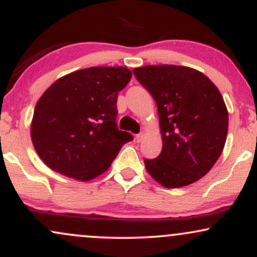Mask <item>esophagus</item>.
I'll return each instance as SVG.
<instances>
[{"mask_svg": "<svg viewBox=\"0 0 257 257\" xmlns=\"http://www.w3.org/2000/svg\"><path fill=\"white\" fill-rule=\"evenodd\" d=\"M143 138H144L143 133H140V134H137V135H135V141H137V143H140V141L143 140Z\"/></svg>", "mask_w": 257, "mask_h": 257, "instance_id": "34e87169", "label": "esophagus"}]
</instances>
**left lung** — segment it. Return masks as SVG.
<instances>
[{
	"label": "left lung",
	"instance_id": "1",
	"mask_svg": "<svg viewBox=\"0 0 257 257\" xmlns=\"http://www.w3.org/2000/svg\"><path fill=\"white\" fill-rule=\"evenodd\" d=\"M133 72L156 100L163 140L158 157L144 161L146 170L167 188L198 181L226 143L228 112L219 89L187 66L149 65Z\"/></svg>",
	"mask_w": 257,
	"mask_h": 257
}]
</instances>
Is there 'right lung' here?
<instances>
[{
    "label": "right lung",
    "instance_id": "add662e5",
    "mask_svg": "<svg viewBox=\"0 0 257 257\" xmlns=\"http://www.w3.org/2000/svg\"><path fill=\"white\" fill-rule=\"evenodd\" d=\"M132 78L126 67L78 70L55 81L37 101L31 139L51 169L89 181L105 173L133 140L116 123L117 96Z\"/></svg>",
    "mask_w": 257,
    "mask_h": 257
}]
</instances>
